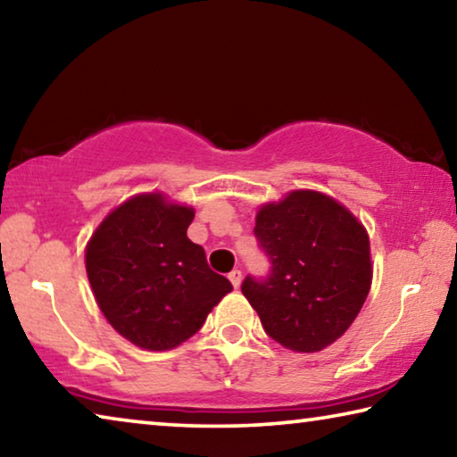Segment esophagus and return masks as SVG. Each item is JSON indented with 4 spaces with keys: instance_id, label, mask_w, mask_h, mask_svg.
Segmentation results:
<instances>
[{
    "instance_id": "obj_1",
    "label": "esophagus",
    "mask_w": 457,
    "mask_h": 457,
    "mask_svg": "<svg viewBox=\"0 0 457 457\" xmlns=\"http://www.w3.org/2000/svg\"><path fill=\"white\" fill-rule=\"evenodd\" d=\"M228 279H230V283H233L235 287L241 286V281H243V271H241V269H233V271L228 273Z\"/></svg>"
}]
</instances>
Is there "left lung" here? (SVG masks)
Returning a JSON list of instances; mask_svg holds the SVG:
<instances>
[{"mask_svg":"<svg viewBox=\"0 0 457 457\" xmlns=\"http://www.w3.org/2000/svg\"><path fill=\"white\" fill-rule=\"evenodd\" d=\"M255 237L271 261L241 291L265 332L294 353H320L348 330L372 283L369 233L340 202L294 190L257 212Z\"/></svg>","mask_w":457,"mask_h":457,"instance_id":"obj_1","label":"left lung"}]
</instances>
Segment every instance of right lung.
Here are the masks:
<instances>
[{"label": "right lung", "mask_w": 457, "mask_h": 457, "mask_svg": "<svg viewBox=\"0 0 457 457\" xmlns=\"http://www.w3.org/2000/svg\"><path fill=\"white\" fill-rule=\"evenodd\" d=\"M194 208L160 192L107 214L87 245V275L103 316L144 350L176 348L196 334L233 286L206 263L186 230Z\"/></svg>", "instance_id": "right-lung-1"}]
</instances>
